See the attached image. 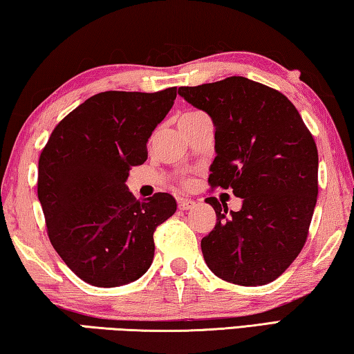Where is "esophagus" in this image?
I'll use <instances>...</instances> for the list:
<instances>
[{
    "label": "esophagus",
    "instance_id": "esophagus-1",
    "mask_svg": "<svg viewBox=\"0 0 354 354\" xmlns=\"http://www.w3.org/2000/svg\"><path fill=\"white\" fill-rule=\"evenodd\" d=\"M196 202L193 199H178V208L180 210H189V208H194Z\"/></svg>",
    "mask_w": 354,
    "mask_h": 354
}]
</instances>
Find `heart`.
<instances>
[{
    "instance_id": "obj_1",
    "label": "heart",
    "mask_w": 354,
    "mask_h": 354,
    "mask_svg": "<svg viewBox=\"0 0 354 354\" xmlns=\"http://www.w3.org/2000/svg\"><path fill=\"white\" fill-rule=\"evenodd\" d=\"M202 114H204V113H201V111H187V113H183L180 115L178 122H187V120H193L196 118H199V115H202Z\"/></svg>"
}]
</instances>
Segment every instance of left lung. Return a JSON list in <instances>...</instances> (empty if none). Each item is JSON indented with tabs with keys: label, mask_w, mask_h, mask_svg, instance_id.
I'll use <instances>...</instances> for the list:
<instances>
[{
	"label": "left lung",
	"mask_w": 354,
	"mask_h": 354,
	"mask_svg": "<svg viewBox=\"0 0 354 354\" xmlns=\"http://www.w3.org/2000/svg\"><path fill=\"white\" fill-rule=\"evenodd\" d=\"M215 125L212 188L232 189L239 212L207 198L216 224L201 241L205 263L245 287L277 279L303 249L318 194L314 138L288 98L245 77L178 88Z\"/></svg>",
	"instance_id": "8db88e82"
}]
</instances>
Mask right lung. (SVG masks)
<instances>
[{"label":"right lung","mask_w":354,"mask_h":354,"mask_svg":"<svg viewBox=\"0 0 354 354\" xmlns=\"http://www.w3.org/2000/svg\"><path fill=\"white\" fill-rule=\"evenodd\" d=\"M176 97L177 88L92 95L55 127L40 153L37 196L50 241L91 286L139 279L152 265L156 225L177 210L171 194L141 202L125 185Z\"/></svg>","instance_id":"right-lung-1"}]
</instances>
